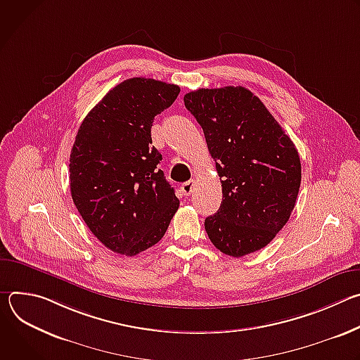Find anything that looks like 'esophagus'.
I'll list each match as a JSON object with an SVG mask.
<instances>
[{"label":"esophagus","instance_id":"34e87169","mask_svg":"<svg viewBox=\"0 0 360 360\" xmlns=\"http://www.w3.org/2000/svg\"><path fill=\"white\" fill-rule=\"evenodd\" d=\"M195 181L193 179H191V181H188V182H185V184H182V186H181V191H182V193L185 195V196H188V195H191L192 192H193V189H195Z\"/></svg>","mask_w":360,"mask_h":360}]
</instances>
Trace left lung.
<instances>
[{
	"mask_svg": "<svg viewBox=\"0 0 360 360\" xmlns=\"http://www.w3.org/2000/svg\"><path fill=\"white\" fill-rule=\"evenodd\" d=\"M184 102L222 178L221 208L205 219V231L233 258L265 248L295 208L302 178L295 143L243 86L200 88Z\"/></svg>",
	"mask_w": 360,
	"mask_h": 360,
	"instance_id": "8db88e82",
	"label": "left lung"
}]
</instances>
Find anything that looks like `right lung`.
<instances>
[{"label": "right lung", "mask_w": 360, "mask_h": 360, "mask_svg": "<svg viewBox=\"0 0 360 360\" xmlns=\"http://www.w3.org/2000/svg\"><path fill=\"white\" fill-rule=\"evenodd\" d=\"M179 91L150 78L125 79L89 111L75 136L72 200L89 231L117 253L135 256L160 242L178 211L150 128Z\"/></svg>", "instance_id": "right-lung-1"}]
</instances>
